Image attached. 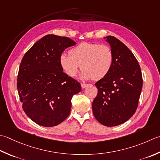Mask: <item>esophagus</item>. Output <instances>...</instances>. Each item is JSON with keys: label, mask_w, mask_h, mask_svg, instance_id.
<instances>
[{"label": "esophagus", "mask_w": 160, "mask_h": 160, "mask_svg": "<svg viewBox=\"0 0 160 160\" xmlns=\"http://www.w3.org/2000/svg\"><path fill=\"white\" fill-rule=\"evenodd\" d=\"M88 85H89V84H84V83L81 84V87H82V89H84V88H85V87H87Z\"/></svg>", "instance_id": "obj_1"}]
</instances>
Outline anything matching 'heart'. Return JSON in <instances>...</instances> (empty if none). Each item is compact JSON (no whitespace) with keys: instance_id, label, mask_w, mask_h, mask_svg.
<instances>
[{"instance_id":"obj_1","label":"heart","mask_w":160,"mask_h":160,"mask_svg":"<svg viewBox=\"0 0 160 160\" xmlns=\"http://www.w3.org/2000/svg\"><path fill=\"white\" fill-rule=\"evenodd\" d=\"M114 62L112 49L107 45L82 42L71 48L69 55L62 53L59 64L68 76H76L79 68L82 80H100L111 71Z\"/></svg>"}]
</instances>
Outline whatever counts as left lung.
Listing matches in <instances>:
<instances>
[{"label": "left lung", "mask_w": 160, "mask_h": 160, "mask_svg": "<svg viewBox=\"0 0 160 160\" xmlns=\"http://www.w3.org/2000/svg\"><path fill=\"white\" fill-rule=\"evenodd\" d=\"M103 39L113 52V66L107 76L95 84L98 94L92 109L99 123L112 127L125 123L134 114L143 80L139 62L130 50L113 36Z\"/></svg>", "instance_id": "left-lung-1"}]
</instances>
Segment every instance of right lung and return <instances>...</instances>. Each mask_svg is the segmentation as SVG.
<instances>
[{"label":"right lung","mask_w":160,"mask_h":160,"mask_svg":"<svg viewBox=\"0 0 160 160\" xmlns=\"http://www.w3.org/2000/svg\"><path fill=\"white\" fill-rule=\"evenodd\" d=\"M76 44L68 37L48 34L22 59L18 96L25 113L39 126L52 127L63 122L70 114L72 97L81 91L80 84L64 73L59 64L62 53Z\"/></svg>","instance_id":"add662e5"}]
</instances>
